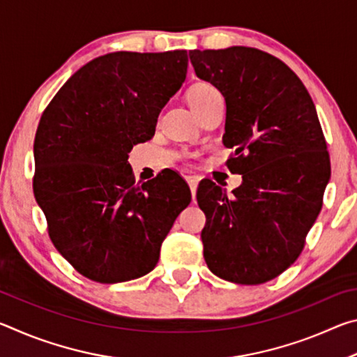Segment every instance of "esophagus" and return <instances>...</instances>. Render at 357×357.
<instances>
[{
    "label": "esophagus",
    "instance_id": "obj_1",
    "mask_svg": "<svg viewBox=\"0 0 357 357\" xmlns=\"http://www.w3.org/2000/svg\"><path fill=\"white\" fill-rule=\"evenodd\" d=\"M187 184L190 187V192H192V198L195 200V195H197V187H198V178L195 176H187Z\"/></svg>",
    "mask_w": 357,
    "mask_h": 357
}]
</instances>
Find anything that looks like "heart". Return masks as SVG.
<instances>
[{"mask_svg": "<svg viewBox=\"0 0 357 357\" xmlns=\"http://www.w3.org/2000/svg\"><path fill=\"white\" fill-rule=\"evenodd\" d=\"M219 91L208 83L193 84V86L189 89V93H187V102H189L192 110H197V108H200L204 102L211 98V96H214Z\"/></svg>", "mask_w": 357, "mask_h": 357, "instance_id": "1", "label": "heart"}]
</instances>
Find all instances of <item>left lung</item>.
<instances>
[{
    "mask_svg": "<svg viewBox=\"0 0 357 357\" xmlns=\"http://www.w3.org/2000/svg\"><path fill=\"white\" fill-rule=\"evenodd\" d=\"M198 78L225 98L223 144L243 184L228 195L204 179L197 200L206 215L203 255L211 273L258 285L288 269L323 206L331 179L317 108L299 77L250 47L192 50Z\"/></svg>",
    "mask_w": 357,
    "mask_h": 357,
    "instance_id": "1",
    "label": "left lung"
}]
</instances>
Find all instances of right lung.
Masks as SVG:
<instances>
[{"mask_svg":"<svg viewBox=\"0 0 357 357\" xmlns=\"http://www.w3.org/2000/svg\"><path fill=\"white\" fill-rule=\"evenodd\" d=\"M185 50L114 52L78 69L42 113L34 197L56 250L82 275L119 283L155 268L192 195L174 172L135 184L130 149L153 138L183 86Z\"/></svg>","mask_w":357,"mask_h":357,"instance_id":"add662e5","label":"right lung"}]
</instances>
